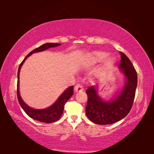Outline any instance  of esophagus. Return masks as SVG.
<instances>
[{"label":"esophagus","instance_id":"1","mask_svg":"<svg viewBox=\"0 0 154 154\" xmlns=\"http://www.w3.org/2000/svg\"><path fill=\"white\" fill-rule=\"evenodd\" d=\"M74 90H75V92H82V91L83 90V85L82 84H80V83H78V84H77L75 86Z\"/></svg>","mask_w":154,"mask_h":154}]
</instances>
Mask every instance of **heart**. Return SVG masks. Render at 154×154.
Masks as SVG:
<instances>
[{"mask_svg": "<svg viewBox=\"0 0 154 154\" xmlns=\"http://www.w3.org/2000/svg\"><path fill=\"white\" fill-rule=\"evenodd\" d=\"M107 56V54L105 52L103 51H95L93 52L91 54L88 56V61H89L90 63L94 64L96 63L97 62H100L103 60L105 59L106 57ZM115 62V58L113 57H109L105 62V65L106 66H110V65L113 64Z\"/></svg>", "mask_w": 154, "mask_h": 154, "instance_id": "1", "label": "heart"}]
</instances>
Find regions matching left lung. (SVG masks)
I'll return each instance as SVG.
<instances>
[{
	"mask_svg": "<svg viewBox=\"0 0 154 154\" xmlns=\"http://www.w3.org/2000/svg\"><path fill=\"white\" fill-rule=\"evenodd\" d=\"M119 69L126 77V85L118 97L110 102L103 101L98 96L95 88L86 90L88 103L85 113L94 123L106 125L116 123L125 118L132 109L137 86V73L133 64L123 52L120 51Z\"/></svg>",
	"mask_w": 154,
	"mask_h": 154,
	"instance_id": "left-lung-1",
	"label": "left lung"
}]
</instances>
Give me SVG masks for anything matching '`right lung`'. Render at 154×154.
I'll list each match as a JSON object with an SVG mask.
<instances>
[{
	"instance_id": "add662e5",
	"label": "right lung",
	"mask_w": 154,
	"mask_h": 154,
	"mask_svg": "<svg viewBox=\"0 0 154 154\" xmlns=\"http://www.w3.org/2000/svg\"><path fill=\"white\" fill-rule=\"evenodd\" d=\"M60 44L59 43H48L43 44L38 48H36L30 51L28 55L26 56V58L24 59L21 64H20L19 69H18L17 72V99L19 101L20 106H22L23 110L26 113L28 116L33 119H35L36 121H39L41 122H44V123H52V122L58 121L60 118L63 111L64 109V105L66 103L68 100L71 97L73 94V86L69 87L68 89L64 91V92L60 96L59 98L57 100L56 102L51 105L49 107L44 109H34L28 106L26 104L24 103V101L22 100L20 97V92H19V75L20 71L22 65L24 63V62L26 60L28 56H30L31 54L35 52L42 51L46 50L50 48H54V47L59 46Z\"/></svg>"
}]
</instances>
